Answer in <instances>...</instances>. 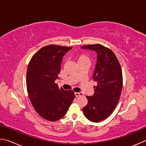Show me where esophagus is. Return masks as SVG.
<instances>
[{
  "instance_id": "1",
  "label": "esophagus",
  "mask_w": 146,
  "mask_h": 146,
  "mask_svg": "<svg viewBox=\"0 0 146 146\" xmlns=\"http://www.w3.org/2000/svg\"><path fill=\"white\" fill-rule=\"evenodd\" d=\"M84 96L82 92H75V96L76 97H80V96Z\"/></svg>"
}]
</instances>
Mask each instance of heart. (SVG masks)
Masks as SVG:
<instances>
[{
    "label": "heart",
    "instance_id": "1",
    "mask_svg": "<svg viewBox=\"0 0 146 146\" xmlns=\"http://www.w3.org/2000/svg\"><path fill=\"white\" fill-rule=\"evenodd\" d=\"M75 57L78 63L82 61H85V60L88 61V58L87 57V56H86L85 54H76Z\"/></svg>",
    "mask_w": 146,
    "mask_h": 146
}]
</instances>
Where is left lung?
Listing matches in <instances>:
<instances>
[{
  "instance_id": "1",
  "label": "left lung",
  "mask_w": 146,
  "mask_h": 146,
  "mask_svg": "<svg viewBox=\"0 0 146 146\" xmlns=\"http://www.w3.org/2000/svg\"><path fill=\"white\" fill-rule=\"evenodd\" d=\"M96 51L98 61L92 76L97 82L93 96H86L88 104L83 111L86 119L99 122L111 115L118 104L122 89V73L115 54L101 44L81 46Z\"/></svg>"
}]
</instances>
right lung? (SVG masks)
Listing matches in <instances>:
<instances>
[{"instance_id": "obj_1", "label": "right lung", "mask_w": 146, "mask_h": 146, "mask_svg": "<svg viewBox=\"0 0 146 146\" xmlns=\"http://www.w3.org/2000/svg\"><path fill=\"white\" fill-rule=\"evenodd\" d=\"M71 48L57 45L44 46L33 56L27 66L29 99L35 111L48 121L62 118L75 98L72 90L60 89L55 83L63 56Z\"/></svg>"}]
</instances>
